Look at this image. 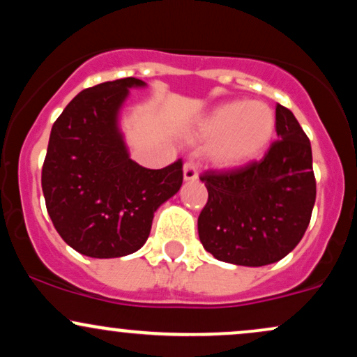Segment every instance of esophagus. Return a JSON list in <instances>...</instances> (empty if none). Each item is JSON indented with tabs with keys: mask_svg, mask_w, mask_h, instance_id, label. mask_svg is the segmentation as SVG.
<instances>
[{
	"mask_svg": "<svg viewBox=\"0 0 357 357\" xmlns=\"http://www.w3.org/2000/svg\"><path fill=\"white\" fill-rule=\"evenodd\" d=\"M183 178L184 181H196L198 179V169H196V166L192 162H186L183 166Z\"/></svg>",
	"mask_w": 357,
	"mask_h": 357,
	"instance_id": "34e87169",
	"label": "esophagus"
}]
</instances>
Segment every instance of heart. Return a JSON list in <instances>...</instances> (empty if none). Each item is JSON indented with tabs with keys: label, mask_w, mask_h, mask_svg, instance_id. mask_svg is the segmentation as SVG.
I'll list each match as a JSON object with an SVG mask.
<instances>
[{
	"label": "heart",
	"mask_w": 357,
	"mask_h": 357,
	"mask_svg": "<svg viewBox=\"0 0 357 357\" xmlns=\"http://www.w3.org/2000/svg\"><path fill=\"white\" fill-rule=\"evenodd\" d=\"M275 114L264 102L231 100L216 105L192 130L210 142L208 159L220 169H238L264 154L275 134Z\"/></svg>",
	"instance_id": "heart-1"
}]
</instances>
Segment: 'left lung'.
Here are the masks:
<instances>
[{"label": "left lung", "mask_w": 357, "mask_h": 357, "mask_svg": "<svg viewBox=\"0 0 357 357\" xmlns=\"http://www.w3.org/2000/svg\"><path fill=\"white\" fill-rule=\"evenodd\" d=\"M275 121L278 141L261 161L202 176L208 203L198 235L216 260L243 267L275 264L309 227L315 203L310 141L284 105L277 104Z\"/></svg>", "instance_id": "1"}]
</instances>
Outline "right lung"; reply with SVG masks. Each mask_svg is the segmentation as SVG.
<instances>
[{
  "label": "right lung",
  "instance_id": "right-lung-1",
  "mask_svg": "<svg viewBox=\"0 0 357 357\" xmlns=\"http://www.w3.org/2000/svg\"><path fill=\"white\" fill-rule=\"evenodd\" d=\"M127 77L82 90L52 127L42 169L47 211L68 247L92 258L137 252L154 213L183 184L181 159L162 169L132 161L119 116L130 89Z\"/></svg>",
  "mask_w": 357,
  "mask_h": 357
}]
</instances>
